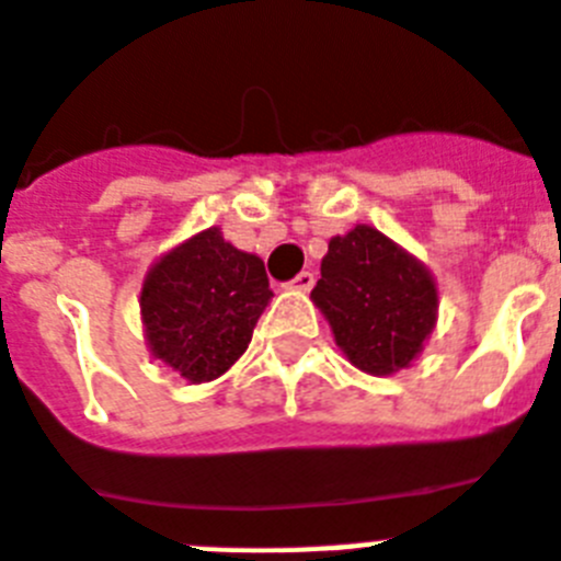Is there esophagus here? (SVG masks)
<instances>
[{
    "label": "esophagus",
    "instance_id": "esophagus-1",
    "mask_svg": "<svg viewBox=\"0 0 561 561\" xmlns=\"http://www.w3.org/2000/svg\"><path fill=\"white\" fill-rule=\"evenodd\" d=\"M289 289H298V291H309L314 286V272L304 270L300 275H295V280H289Z\"/></svg>",
    "mask_w": 561,
    "mask_h": 561
}]
</instances>
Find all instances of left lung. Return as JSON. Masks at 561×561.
Here are the masks:
<instances>
[{
  "label": "left lung",
  "mask_w": 561,
  "mask_h": 561,
  "mask_svg": "<svg viewBox=\"0 0 561 561\" xmlns=\"http://www.w3.org/2000/svg\"><path fill=\"white\" fill-rule=\"evenodd\" d=\"M312 300L348 360L377 377L409 366L437 323L431 272L366 224L329 241Z\"/></svg>",
  "instance_id": "obj_1"
}]
</instances>
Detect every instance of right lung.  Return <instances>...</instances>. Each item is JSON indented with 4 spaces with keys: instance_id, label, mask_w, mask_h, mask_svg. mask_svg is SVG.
I'll list each match as a JSON object with an SVG mask.
<instances>
[{
    "instance_id": "1",
    "label": "right lung",
    "mask_w": 561,
    "mask_h": 561,
    "mask_svg": "<svg viewBox=\"0 0 561 561\" xmlns=\"http://www.w3.org/2000/svg\"><path fill=\"white\" fill-rule=\"evenodd\" d=\"M270 298L261 257L209 227L158 257L144 277L147 346L184 380L209 382L247 352Z\"/></svg>"
}]
</instances>
